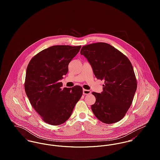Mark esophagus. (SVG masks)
Masks as SVG:
<instances>
[{
    "instance_id": "1",
    "label": "esophagus",
    "mask_w": 160,
    "mask_h": 160,
    "mask_svg": "<svg viewBox=\"0 0 160 160\" xmlns=\"http://www.w3.org/2000/svg\"><path fill=\"white\" fill-rule=\"evenodd\" d=\"M91 93V91L89 90H86V89H84L83 90V94L84 95H88L90 94Z\"/></svg>"
}]
</instances>
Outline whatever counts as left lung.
I'll return each mask as SVG.
<instances>
[{"label": "left lung", "mask_w": 160, "mask_h": 160, "mask_svg": "<svg viewBox=\"0 0 160 160\" xmlns=\"http://www.w3.org/2000/svg\"><path fill=\"white\" fill-rule=\"evenodd\" d=\"M80 53L90 63L95 77L105 81L101 93L92 92L96 101L91 106L92 111L104 123L119 121L131 107L137 89V79L130 60L105 42L83 46Z\"/></svg>", "instance_id": "left-lung-1"}]
</instances>
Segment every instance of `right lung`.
Wrapping results in <instances>:
<instances>
[{
    "mask_svg": "<svg viewBox=\"0 0 160 160\" xmlns=\"http://www.w3.org/2000/svg\"><path fill=\"white\" fill-rule=\"evenodd\" d=\"M81 47H50L34 56L28 65L24 90L33 108L47 124L57 126L66 122L82 97V87L62 89L60 82Z\"/></svg>",
    "mask_w": 160,
    "mask_h": 160,
    "instance_id": "right-lung-1",
    "label": "right lung"
}]
</instances>
